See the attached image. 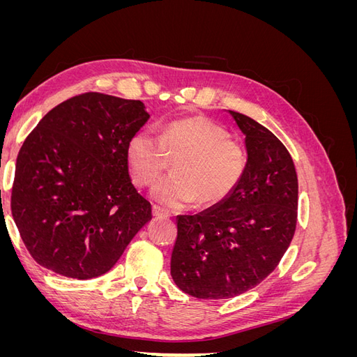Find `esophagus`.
<instances>
[{
	"label": "esophagus",
	"mask_w": 357,
	"mask_h": 357,
	"mask_svg": "<svg viewBox=\"0 0 357 357\" xmlns=\"http://www.w3.org/2000/svg\"><path fill=\"white\" fill-rule=\"evenodd\" d=\"M152 213H153V215H155L156 219H164V218H168V213H167L164 208L158 207V205H153Z\"/></svg>",
	"instance_id": "obj_1"
}]
</instances>
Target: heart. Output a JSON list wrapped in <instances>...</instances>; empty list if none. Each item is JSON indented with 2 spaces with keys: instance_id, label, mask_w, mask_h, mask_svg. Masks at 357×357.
<instances>
[{
  "instance_id": "b5f03b06",
  "label": "heart",
  "mask_w": 357,
  "mask_h": 357,
  "mask_svg": "<svg viewBox=\"0 0 357 357\" xmlns=\"http://www.w3.org/2000/svg\"><path fill=\"white\" fill-rule=\"evenodd\" d=\"M174 174L159 180L152 197L162 207L180 210L195 202L214 205L229 198L245 174L247 152L226 129L205 116L167 122L156 138L147 129L129 137L125 158L134 185L152 183L176 158Z\"/></svg>"
}]
</instances>
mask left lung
Instances as JSON below:
<instances>
[{
    "instance_id": "obj_1",
    "label": "left lung",
    "mask_w": 357,
    "mask_h": 357,
    "mask_svg": "<svg viewBox=\"0 0 357 357\" xmlns=\"http://www.w3.org/2000/svg\"><path fill=\"white\" fill-rule=\"evenodd\" d=\"M245 135L247 168L229 198L178 215L171 277L198 299H228L253 289L282 261L296 229L298 176L280 139L231 112Z\"/></svg>"
}]
</instances>
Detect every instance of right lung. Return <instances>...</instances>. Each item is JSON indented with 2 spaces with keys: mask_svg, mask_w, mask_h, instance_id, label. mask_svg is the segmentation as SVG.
Returning a JSON list of instances; mask_svg holds the SVG:
<instances>
[{
  "mask_svg": "<svg viewBox=\"0 0 357 357\" xmlns=\"http://www.w3.org/2000/svg\"><path fill=\"white\" fill-rule=\"evenodd\" d=\"M149 117L142 101L86 92L32 129L19 150L10 205L38 265L70 278L100 277L152 220L125 158L129 137Z\"/></svg>",
  "mask_w": 357,
  "mask_h": 357,
  "instance_id": "obj_1",
  "label": "right lung"
}]
</instances>
